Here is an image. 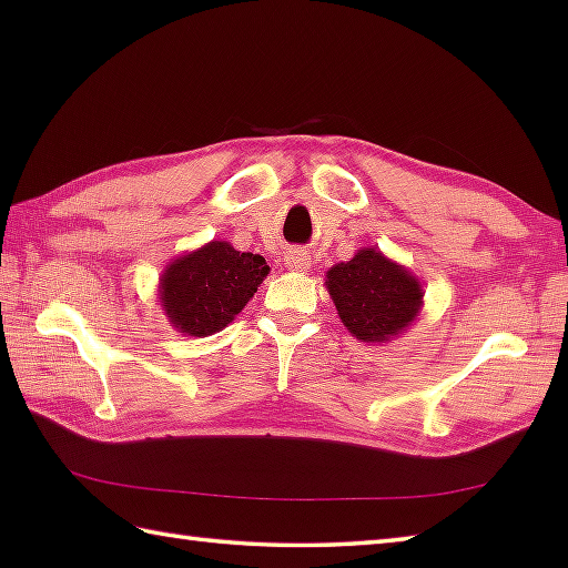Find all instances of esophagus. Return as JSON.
<instances>
[{"instance_id": "obj_1", "label": "esophagus", "mask_w": 568, "mask_h": 568, "mask_svg": "<svg viewBox=\"0 0 568 568\" xmlns=\"http://www.w3.org/2000/svg\"><path fill=\"white\" fill-rule=\"evenodd\" d=\"M285 263H287V268H291V271L303 273V271L310 268V256L305 251H291L285 256Z\"/></svg>"}]
</instances>
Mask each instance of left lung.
Segmentation results:
<instances>
[{
	"label": "left lung",
	"mask_w": 568,
	"mask_h": 568,
	"mask_svg": "<svg viewBox=\"0 0 568 568\" xmlns=\"http://www.w3.org/2000/svg\"><path fill=\"white\" fill-rule=\"evenodd\" d=\"M324 285L344 327L366 344L397 339L425 305L417 275L376 246H364L352 261L334 263Z\"/></svg>",
	"instance_id": "left-lung-1"
}]
</instances>
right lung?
Masks as SVG:
<instances>
[{
    "label": "right lung",
    "mask_w": 568,
    "mask_h": 568,
    "mask_svg": "<svg viewBox=\"0 0 568 568\" xmlns=\"http://www.w3.org/2000/svg\"><path fill=\"white\" fill-rule=\"evenodd\" d=\"M271 273L261 253L210 241L173 258L159 277V303L168 324L185 336H212L234 322Z\"/></svg>",
    "instance_id": "1"
}]
</instances>
